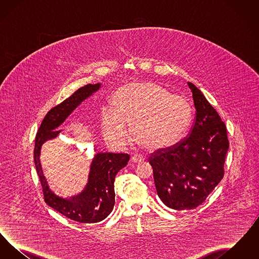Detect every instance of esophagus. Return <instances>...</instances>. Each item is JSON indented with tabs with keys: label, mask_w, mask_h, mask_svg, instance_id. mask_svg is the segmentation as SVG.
<instances>
[{
	"label": "esophagus",
	"mask_w": 259,
	"mask_h": 259,
	"mask_svg": "<svg viewBox=\"0 0 259 259\" xmlns=\"http://www.w3.org/2000/svg\"><path fill=\"white\" fill-rule=\"evenodd\" d=\"M131 163H133V164H140V163H143L145 159L143 158V157H141V156H137V155H134V156H132L131 157Z\"/></svg>",
	"instance_id": "1"
}]
</instances>
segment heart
<instances>
[{"mask_svg":"<svg viewBox=\"0 0 259 259\" xmlns=\"http://www.w3.org/2000/svg\"><path fill=\"white\" fill-rule=\"evenodd\" d=\"M112 105L113 109L101 110L100 121L105 139L115 147L127 143V125H131L134 140L145 148H168L183 137L191 121L189 103L153 82L124 85L113 95Z\"/></svg>","mask_w":259,"mask_h":259,"instance_id":"b5f03b06","label":"heart"}]
</instances>
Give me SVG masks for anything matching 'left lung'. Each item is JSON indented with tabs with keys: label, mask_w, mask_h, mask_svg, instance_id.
Listing matches in <instances>:
<instances>
[{
	"label": "left lung",
	"mask_w": 259,
	"mask_h": 259,
	"mask_svg": "<svg viewBox=\"0 0 259 259\" xmlns=\"http://www.w3.org/2000/svg\"><path fill=\"white\" fill-rule=\"evenodd\" d=\"M187 85L196 110L189 134L149 159L158 196L167 207L178 210L197 208L219 185L229 148L219 113L197 87L191 82Z\"/></svg>",
	"instance_id": "1"
}]
</instances>
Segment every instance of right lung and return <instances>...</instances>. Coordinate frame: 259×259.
Wrapping results in <instances>:
<instances>
[{"mask_svg": "<svg viewBox=\"0 0 259 259\" xmlns=\"http://www.w3.org/2000/svg\"><path fill=\"white\" fill-rule=\"evenodd\" d=\"M101 87L100 82L80 87L69 98L51 109L40 124L35 142L34 160L46 203L66 218L81 223L102 222L111 213L115 203V176L127 165L130 156L127 153H94L83 190L74 196L63 198L51 190L44 175L40 149L46 142L59 136L62 130H58V127L82 102L99 91Z\"/></svg>", "mask_w": 259, "mask_h": 259, "instance_id": "right-lung-1", "label": "right lung"}]
</instances>
